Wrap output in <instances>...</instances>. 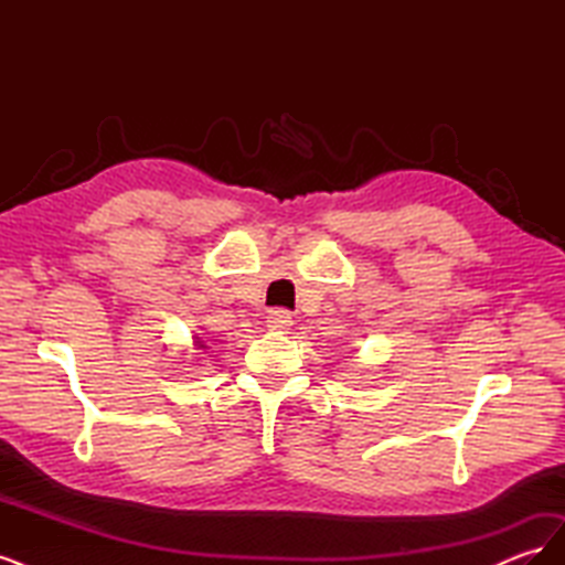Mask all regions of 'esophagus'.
Masks as SVG:
<instances>
[{
  "mask_svg": "<svg viewBox=\"0 0 565 565\" xmlns=\"http://www.w3.org/2000/svg\"><path fill=\"white\" fill-rule=\"evenodd\" d=\"M266 322H268V328H270V330H280V332L289 330V328H292V324H295L292 313L285 311V309L270 311V313H268V318H266Z\"/></svg>",
  "mask_w": 565,
  "mask_h": 565,
  "instance_id": "obj_1",
  "label": "esophagus"
}]
</instances>
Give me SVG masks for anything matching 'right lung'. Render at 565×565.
<instances>
[{
	"label": "right lung",
	"mask_w": 565,
	"mask_h": 565,
	"mask_svg": "<svg viewBox=\"0 0 565 565\" xmlns=\"http://www.w3.org/2000/svg\"><path fill=\"white\" fill-rule=\"evenodd\" d=\"M195 339H198V341H195L198 349H207V344H204V341H200V337H195Z\"/></svg>",
	"instance_id": "1"
}]
</instances>
